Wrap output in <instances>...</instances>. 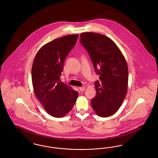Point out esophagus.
I'll return each instance as SVG.
<instances>
[{"mask_svg":"<svg viewBox=\"0 0 158 158\" xmlns=\"http://www.w3.org/2000/svg\"><path fill=\"white\" fill-rule=\"evenodd\" d=\"M80 90H81V91H83V90H85L86 89V87L85 86H83V87H80L79 88Z\"/></svg>","mask_w":158,"mask_h":158,"instance_id":"obj_1","label":"esophagus"}]
</instances>
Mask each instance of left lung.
<instances>
[{
	"mask_svg": "<svg viewBox=\"0 0 158 158\" xmlns=\"http://www.w3.org/2000/svg\"><path fill=\"white\" fill-rule=\"evenodd\" d=\"M80 38L101 81L94 83L97 94L91 100L92 107L99 117L111 116L120 108L127 92L126 60L117 45L106 36L83 32Z\"/></svg>",
	"mask_w": 158,
	"mask_h": 158,
	"instance_id": "obj_1",
	"label": "left lung"
}]
</instances>
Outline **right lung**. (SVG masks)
I'll return each mask as SVG.
<instances>
[{"mask_svg": "<svg viewBox=\"0 0 158 158\" xmlns=\"http://www.w3.org/2000/svg\"><path fill=\"white\" fill-rule=\"evenodd\" d=\"M77 34L55 39L43 45L36 54L31 76L36 98L47 113L60 118L71 111L78 92L60 81L64 60L76 43Z\"/></svg>", "mask_w": 158, "mask_h": 158, "instance_id": "right-lung-1", "label": "right lung"}]
</instances>
